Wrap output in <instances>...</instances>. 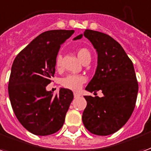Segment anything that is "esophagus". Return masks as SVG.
I'll use <instances>...</instances> for the list:
<instances>
[{"label":"esophagus","instance_id":"esophagus-1","mask_svg":"<svg viewBox=\"0 0 151 151\" xmlns=\"http://www.w3.org/2000/svg\"><path fill=\"white\" fill-rule=\"evenodd\" d=\"M80 94L79 93H77V92H74L73 93V96H74V98H78V97H80Z\"/></svg>","mask_w":151,"mask_h":151}]
</instances>
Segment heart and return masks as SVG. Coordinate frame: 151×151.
Masks as SVG:
<instances>
[{"instance_id": "heart-1", "label": "heart", "mask_w": 151, "mask_h": 151, "mask_svg": "<svg viewBox=\"0 0 151 151\" xmlns=\"http://www.w3.org/2000/svg\"><path fill=\"white\" fill-rule=\"evenodd\" d=\"M77 54L79 60L84 62L86 60H91V52L87 48L81 47L77 51ZM61 61L62 56L60 54H57L55 59V67L56 69H60L61 68ZM86 82V78L82 75L78 74H69L64 77L60 80V85L66 89H69L72 91H78L82 87V84Z\"/></svg>"}]
</instances>
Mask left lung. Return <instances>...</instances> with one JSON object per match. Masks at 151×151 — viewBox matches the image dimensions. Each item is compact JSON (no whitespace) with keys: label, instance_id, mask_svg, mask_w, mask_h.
Listing matches in <instances>:
<instances>
[{"label":"left lung","instance_id":"obj_1","mask_svg":"<svg viewBox=\"0 0 151 151\" xmlns=\"http://www.w3.org/2000/svg\"><path fill=\"white\" fill-rule=\"evenodd\" d=\"M83 35L98 53L96 72L86 90H100L104 96H84L87 105L82 113V122L93 134L107 136L118 131L131 116L138 83L132 60L116 40L92 30H86ZM82 37L80 35L74 40Z\"/></svg>","mask_w":151,"mask_h":151}]
</instances>
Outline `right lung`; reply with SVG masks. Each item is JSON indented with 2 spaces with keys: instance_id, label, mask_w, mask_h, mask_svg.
<instances>
[{
  "instance_id": "right-lung-1",
  "label": "right lung",
  "mask_w": 151,
  "mask_h": 151,
  "mask_svg": "<svg viewBox=\"0 0 151 151\" xmlns=\"http://www.w3.org/2000/svg\"><path fill=\"white\" fill-rule=\"evenodd\" d=\"M74 31L52 30L40 34L18 53L12 65L9 96L18 121L35 135L46 136L61 129L73 99L72 91H47L55 74L60 44Z\"/></svg>"
}]
</instances>
